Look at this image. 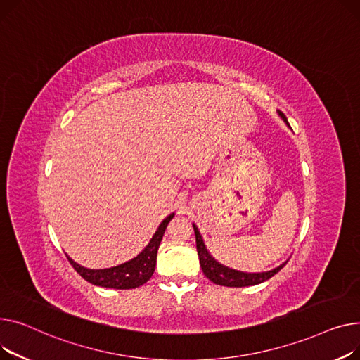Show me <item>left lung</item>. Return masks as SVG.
<instances>
[{"instance_id":"8db88e82","label":"left lung","mask_w":360,"mask_h":360,"mask_svg":"<svg viewBox=\"0 0 360 360\" xmlns=\"http://www.w3.org/2000/svg\"><path fill=\"white\" fill-rule=\"evenodd\" d=\"M278 113L289 126L286 116L282 112H278ZM193 229H195V236H196V248H198L202 271L210 282H214L217 285L229 286V288H243V286L259 285V283L270 279L271 276H274V274H276L288 263V262H285L281 266H278L276 269L260 271V273H245V271L229 269V267L221 264L219 262H217L212 256L209 255V251L203 243L200 232L195 224H193Z\"/></svg>"}]
</instances>
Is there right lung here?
<instances>
[{"label":"right lung","instance_id":"add662e5","mask_svg":"<svg viewBox=\"0 0 360 360\" xmlns=\"http://www.w3.org/2000/svg\"><path fill=\"white\" fill-rule=\"evenodd\" d=\"M173 217H174V214L168 215L160 224L151 241L148 243V245L139 252L136 257H134L132 260L126 262V263H122L119 266L109 267V269H87V267L79 266L78 263H75L68 256L67 257L79 276L96 286L112 288V289L138 288L150 281L154 274L158 247L162 240L165 228H167L168 222L173 219Z\"/></svg>","mask_w":360,"mask_h":360}]
</instances>
